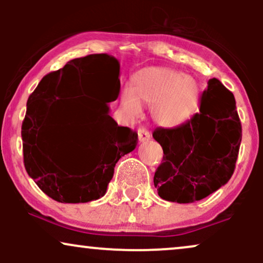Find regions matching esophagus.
<instances>
[{"mask_svg": "<svg viewBox=\"0 0 263 263\" xmlns=\"http://www.w3.org/2000/svg\"><path fill=\"white\" fill-rule=\"evenodd\" d=\"M138 140H140V142H144V141H148L151 138V135L149 132L147 131V129L144 128H140L138 129Z\"/></svg>", "mask_w": 263, "mask_h": 263, "instance_id": "obj_1", "label": "esophagus"}]
</instances>
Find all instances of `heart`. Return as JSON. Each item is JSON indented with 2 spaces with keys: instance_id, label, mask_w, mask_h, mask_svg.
<instances>
[{
  "instance_id": "heart-1",
  "label": "heart",
  "mask_w": 263,
  "mask_h": 263,
  "mask_svg": "<svg viewBox=\"0 0 263 263\" xmlns=\"http://www.w3.org/2000/svg\"><path fill=\"white\" fill-rule=\"evenodd\" d=\"M201 90L198 80L165 66L141 69L131 79V91L123 90L120 106L129 119L138 116L141 104L151 105V114L158 125L176 127L198 111Z\"/></svg>"
}]
</instances>
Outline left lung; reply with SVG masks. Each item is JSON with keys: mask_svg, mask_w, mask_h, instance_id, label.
I'll list each match as a JSON object with an SVG mask.
<instances>
[{"mask_svg": "<svg viewBox=\"0 0 263 263\" xmlns=\"http://www.w3.org/2000/svg\"><path fill=\"white\" fill-rule=\"evenodd\" d=\"M241 137L234 95L213 78L198 114L177 127L153 132L164 153L153 178L159 197L194 203L225 185L235 171Z\"/></svg>", "mask_w": 263, "mask_h": 263, "instance_id": "obj_1", "label": "left lung"}]
</instances>
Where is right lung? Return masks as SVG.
Here are the masks:
<instances>
[{
    "label": "right lung",
    "instance_id": "add662e5",
    "mask_svg": "<svg viewBox=\"0 0 263 263\" xmlns=\"http://www.w3.org/2000/svg\"><path fill=\"white\" fill-rule=\"evenodd\" d=\"M119 77V60L91 54L45 75L27 101L21 132L26 171L42 192L59 203L104 197L117 161L137 146V134L117 125L106 102L83 101L74 111L57 104L60 98L77 95L107 93V102L116 100Z\"/></svg>",
    "mask_w": 263,
    "mask_h": 263
}]
</instances>
